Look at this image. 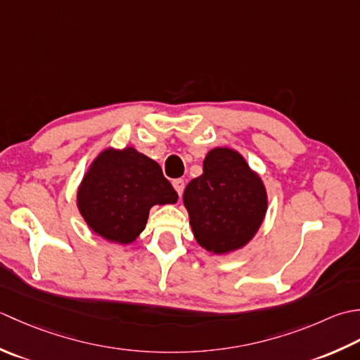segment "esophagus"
<instances>
[{"mask_svg": "<svg viewBox=\"0 0 360 360\" xmlns=\"http://www.w3.org/2000/svg\"><path fill=\"white\" fill-rule=\"evenodd\" d=\"M172 185H174L175 191H177V194L181 197L183 189H185V180H183V179H175V180L172 181Z\"/></svg>", "mask_w": 360, "mask_h": 360, "instance_id": "esophagus-1", "label": "esophagus"}]
</instances>
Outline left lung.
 I'll list each match as a JSON object with an SVG mask.
<instances>
[{"label": "left lung", "mask_w": 360, "mask_h": 360, "mask_svg": "<svg viewBox=\"0 0 360 360\" xmlns=\"http://www.w3.org/2000/svg\"><path fill=\"white\" fill-rule=\"evenodd\" d=\"M183 202L197 242L217 255L245 245L267 210L261 179L240 153L226 148L208 152L203 174L188 183Z\"/></svg>", "instance_id": "1"}]
</instances>
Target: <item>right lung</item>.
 <instances>
[{
    "instance_id": "1",
    "label": "right lung",
    "mask_w": 360,
    "mask_h": 360,
    "mask_svg": "<svg viewBox=\"0 0 360 360\" xmlns=\"http://www.w3.org/2000/svg\"><path fill=\"white\" fill-rule=\"evenodd\" d=\"M177 199L160 165L131 148L102 152L77 193L79 211L88 226L120 244L135 240L144 230L150 207Z\"/></svg>"
}]
</instances>
